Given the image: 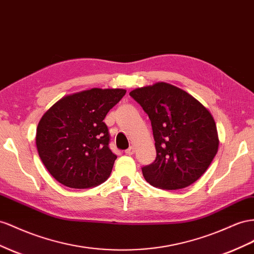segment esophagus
<instances>
[{
  "instance_id": "1",
  "label": "esophagus",
  "mask_w": 254,
  "mask_h": 254,
  "mask_svg": "<svg viewBox=\"0 0 254 254\" xmlns=\"http://www.w3.org/2000/svg\"><path fill=\"white\" fill-rule=\"evenodd\" d=\"M134 150H135V149H134V146L131 145L129 148H127V149L125 150V153H126V155H129V156H130V155H133V154H134Z\"/></svg>"
}]
</instances>
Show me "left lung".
<instances>
[{
	"label": "left lung",
	"mask_w": 254,
	"mask_h": 254,
	"mask_svg": "<svg viewBox=\"0 0 254 254\" xmlns=\"http://www.w3.org/2000/svg\"><path fill=\"white\" fill-rule=\"evenodd\" d=\"M129 95L152 123L156 159L142 168L146 182L176 190L190 186L206 171L218 152L216 123L187 92L166 82L135 88Z\"/></svg>",
	"instance_id": "left-lung-1"
}]
</instances>
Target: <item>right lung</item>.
Listing matches in <instances>:
<instances>
[{
    "mask_svg": "<svg viewBox=\"0 0 254 254\" xmlns=\"http://www.w3.org/2000/svg\"><path fill=\"white\" fill-rule=\"evenodd\" d=\"M122 88H92L65 96L39 121L36 146L49 173L64 186L96 187L112 172L116 155L109 147L105 118L124 97Z\"/></svg>",
    "mask_w": 254,
    "mask_h": 254,
    "instance_id": "obj_1",
    "label": "right lung"
}]
</instances>
